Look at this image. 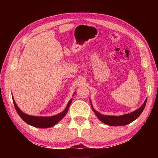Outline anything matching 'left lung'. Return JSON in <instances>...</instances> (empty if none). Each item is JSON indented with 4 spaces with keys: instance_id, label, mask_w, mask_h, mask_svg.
Returning <instances> with one entry per match:
<instances>
[{
    "instance_id": "left-lung-1",
    "label": "left lung",
    "mask_w": 158,
    "mask_h": 158,
    "mask_svg": "<svg viewBox=\"0 0 158 158\" xmlns=\"http://www.w3.org/2000/svg\"><path fill=\"white\" fill-rule=\"evenodd\" d=\"M147 99L145 100V102L143 105L140 107L139 109L136 110L135 111L132 113H130L128 114H126V115H121V116H110V115H104L102 114L99 113L98 111L93 108L92 106V109L94 112L96 113L97 117L101 121L104 123L107 124L109 126H126L127 124H129L133 121H135L136 119L138 118L140 116V114L142 113L143 110L145 109V106L146 105Z\"/></svg>"
}]
</instances>
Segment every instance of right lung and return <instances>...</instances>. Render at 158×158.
Instances as JSON below:
<instances>
[{
    "label": "right lung",
    "mask_w": 158,
    "mask_h": 158,
    "mask_svg": "<svg viewBox=\"0 0 158 158\" xmlns=\"http://www.w3.org/2000/svg\"><path fill=\"white\" fill-rule=\"evenodd\" d=\"M71 102L72 99L69 102L68 105H67L66 109L64 110V111H62L61 113L58 114V115L51 117H36L28 115H26L25 113H23L22 110H20V109L18 108V106L16 105L15 101L13 100L15 108L20 117H21L26 123L29 124V125L36 127H41V128H47V127H50L56 125L59 121L61 120L63 117L65 116L67 112H68V110L69 109L70 104H71Z\"/></svg>",
    "instance_id": "obj_1"
}]
</instances>
